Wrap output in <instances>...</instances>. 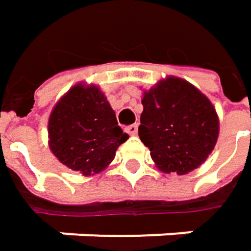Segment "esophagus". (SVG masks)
<instances>
[{
    "label": "esophagus",
    "mask_w": 251,
    "mask_h": 251,
    "mask_svg": "<svg viewBox=\"0 0 251 251\" xmlns=\"http://www.w3.org/2000/svg\"><path fill=\"white\" fill-rule=\"evenodd\" d=\"M138 131V126L137 124H131V126H127L126 127V133L130 135H135Z\"/></svg>",
    "instance_id": "1"
}]
</instances>
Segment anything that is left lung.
<instances>
[{
	"instance_id": "1",
	"label": "left lung",
	"mask_w": 251,
	"mask_h": 251,
	"mask_svg": "<svg viewBox=\"0 0 251 251\" xmlns=\"http://www.w3.org/2000/svg\"><path fill=\"white\" fill-rule=\"evenodd\" d=\"M140 140L164 173L187 174L206 161L219 137L213 104L187 81L167 78L144 93Z\"/></svg>"
}]
</instances>
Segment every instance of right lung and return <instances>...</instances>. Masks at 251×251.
Wrapping results in <instances>:
<instances>
[{
	"instance_id": "right-lung-1",
	"label": "right lung",
	"mask_w": 251,
	"mask_h": 251,
	"mask_svg": "<svg viewBox=\"0 0 251 251\" xmlns=\"http://www.w3.org/2000/svg\"><path fill=\"white\" fill-rule=\"evenodd\" d=\"M50 149L68 169L91 176L102 171L128 135L96 85L73 87L54 107L48 121Z\"/></svg>"
}]
</instances>
